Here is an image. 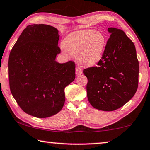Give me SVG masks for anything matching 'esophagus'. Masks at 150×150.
I'll list each match as a JSON object with an SVG mask.
<instances>
[{"instance_id": "1", "label": "esophagus", "mask_w": 150, "mask_h": 150, "mask_svg": "<svg viewBox=\"0 0 150 150\" xmlns=\"http://www.w3.org/2000/svg\"><path fill=\"white\" fill-rule=\"evenodd\" d=\"M83 73V70L80 67H77L76 69V75H80Z\"/></svg>"}]
</instances>
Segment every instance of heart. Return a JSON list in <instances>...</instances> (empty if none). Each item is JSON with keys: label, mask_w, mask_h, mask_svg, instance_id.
Returning <instances> with one entry per match:
<instances>
[{"label": "heart", "mask_w": 150, "mask_h": 150, "mask_svg": "<svg viewBox=\"0 0 150 150\" xmlns=\"http://www.w3.org/2000/svg\"><path fill=\"white\" fill-rule=\"evenodd\" d=\"M106 45L103 34L93 30H84L72 33L65 39L64 46L72 56L77 57L81 65H95L103 57ZM64 53H67L64 50Z\"/></svg>", "instance_id": "1"}]
</instances>
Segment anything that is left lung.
I'll return each instance as SVG.
<instances>
[{"instance_id":"8db88e82","label":"left lung","mask_w":150,"mask_h":150,"mask_svg":"<svg viewBox=\"0 0 150 150\" xmlns=\"http://www.w3.org/2000/svg\"><path fill=\"white\" fill-rule=\"evenodd\" d=\"M110 33L97 66L87 68V95L95 108L114 111L131 99L138 84L139 64L133 42L122 30L108 29Z\"/></svg>"}]
</instances>
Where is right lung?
I'll return each mask as SVG.
<instances>
[{"instance_id":"obj_1","label":"right lung","mask_w":150,"mask_h":150,"mask_svg":"<svg viewBox=\"0 0 150 150\" xmlns=\"http://www.w3.org/2000/svg\"><path fill=\"white\" fill-rule=\"evenodd\" d=\"M58 30L44 24L28 25L11 50L8 77L20 108L38 118L57 114L65 101L64 88L75 79V63H59Z\"/></svg>"}]
</instances>
